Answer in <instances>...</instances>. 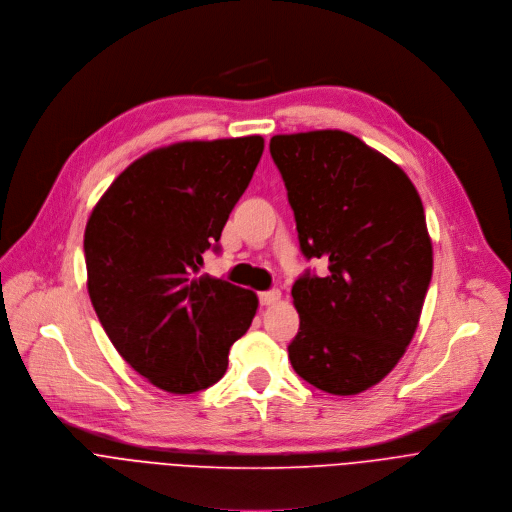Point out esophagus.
I'll list each match as a JSON object with an SVG mask.
<instances>
[{
  "label": "esophagus",
  "mask_w": 512,
  "mask_h": 512,
  "mask_svg": "<svg viewBox=\"0 0 512 512\" xmlns=\"http://www.w3.org/2000/svg\"><path fill=\"white\" fill-rule=\"evenodd\" d=\"M280 296H282V292H280V290H276V288H272V290H264V292H260V304H264V306L276 304V302L280 300Z\"/></svg>",
  "instance_id": "esophagus-1"
}]
</instances>
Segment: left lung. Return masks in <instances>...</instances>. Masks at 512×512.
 I'll return each instance as SVG.
<instances>
[{"label": "left lung", "mask_w": 512, "mask_h": 512, "mask_svg": "<svg viewBox=\"0 0 512 512\" xmlns=\"http://www.w3.org/2000/svg\"><path fill=\"white\" fill-rule=\"evenodd\" d=\"M300 250L329 262L292 286L300 317L292 369L333 395L379 383L403 357L432 280L418 189L391 159L345 131L274 135Z\"/></svg>", "instance_id": "1"}]
</instances>
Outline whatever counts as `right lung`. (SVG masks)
I'll return each instance as SVG.
<instances>
[{
    "label": "right lung",
    "instance_id": "1",
    "mask_svg": "<svg viewBox=\"0 0 512 512\" xmlns=\"http://www.w3.org/2000/svg\"><path fill=\"white\" fill-rule=\"evenodd\" d=\"M260 135L183 141L133 161L98 199L86 230V286L119 355L169 393L220 381L258 296L195 276L262 157Z\"/></svg>",
    "mask_w": 512,
    "mask_h": 512
}]
</instances>
